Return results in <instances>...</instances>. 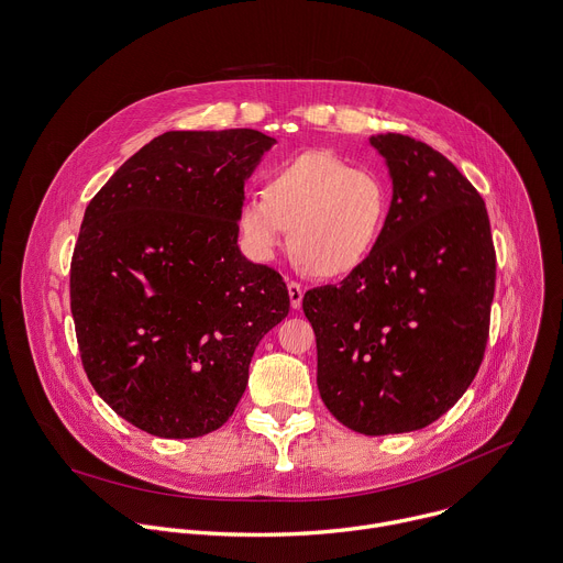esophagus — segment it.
Segmentation results:
<instances>
[{
    "mask_svg": "<svg viewBox=\"0 0 563 563\" xmlns=\"http://www.w3.org/2000/svg\"><path fill=\"white\" fill-rule=\"evenodd\" d=\"M287 291H289V302H291V307H294V309H300V305H302V287H300L298 283L289 280V283H287Z\"/></svg>",
    "mask_w": 563,
    "mask_h": 563,
    "instance_id": "obj_1",
    "label": "esophagus"
}]
</instances>
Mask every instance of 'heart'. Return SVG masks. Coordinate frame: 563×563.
Masks as SVG:
<instances>
[{
    "label": "heart",
    "instance_id": "1",
    "mask_svg": "<svg viewBox=\"0 0 563 563\" xmlns=\"http://www.w3.org/2000/svg\"><path fill=\"white\" fill-rule=\"evenodd\" d=\"M387 213L389 187L376 172L332 151H307L278 165L265 191L243 198L235 224L254 261L272 263L291 227L296 263L341 278L369 261Z\"/></svg>",
    "mask_w": 563,
    "mask_h": 563
}]
</instances>
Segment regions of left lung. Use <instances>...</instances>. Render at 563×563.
<instances>
[{
	"label": "left lung",
	"mask_w": 563,
	"mask_h": 563,
	"mask_svg": "<svg viewBox=\"0 0 563 563\" xmlns=\"http://www.w3.org/2000/svg\"><path fill=\"white\" fill-rule=\"evenodd\" d=\"M391 183L369 261L309 289L318 391L350 430L430 426L470 387L486 352L495 247L484 198L445 155L400 133L372 135Z\"/></svg>",
	"instance_id": "8db88e82"
}]
</instances>
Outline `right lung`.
<instances>
[{"mask_svg": "<svg viewBox=\"0 0 563 563\" xmlns=\"http://www.w3.org/2000/svg\"><path fill=\"white\" fill-rule=\"evenodd\" d=\"M276 144L254 129L153 137L89 202L70 261L85 372L159 439L218 430L252 356L289 313L280 274L238 247V205Z\"/></svg>", "mask_w": 563, "mask_h": 563, "instance_id": "1", "label": "right lung"}]
</instances>
